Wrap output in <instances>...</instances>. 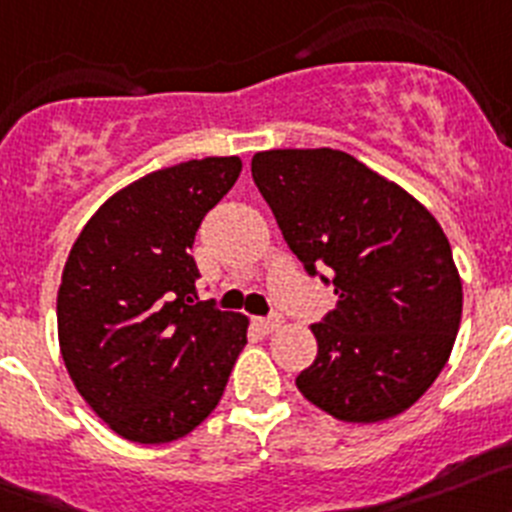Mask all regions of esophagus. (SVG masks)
<instances>
[{
    "label": "esophagus",
    "instance_id": "34e87169",
    "mask_svg": "<svg viewBox=\"0 0 512 512\" xmlns=\"http://www.w3.org/2000/svg\"><path fill=\"white\" fill-rule=\"evenodd\" d=\"M256 325H259L264 333H271V330H277L282 325V318L279 315H269V318H256Z\"/></svg>",
    "mask_w": 512,
    "mask_h": 512
}]
</instances>
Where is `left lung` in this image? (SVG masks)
Wrapping results in <instances>:
<instances>
[{
  "label": "left lung",
  "instance_id": "1",
  "mask_svg": "<svg viewBox=\"0 0 512 512\" xmlns=\"http://www.w3.org/2000/svg\"><path fill=\"white\" fill-rule=\"evenodd\" d=\"M251 174L287 246L338 297L312 325L318 356L297 390L346 423L408 410L441 374L461 320V279L436 217L333 148L256 153Z\"/></svg>",
  "mask_w": 512,
  "mask_h": 512
}]
</instances>
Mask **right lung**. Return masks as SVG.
Masks as SVG:
<instances>
[{"label":"right lung","instance_id":"add662e5","mask_svg":"<svg viewBox=\"0 0 512 512\" xmlns=\"http://www.w3.org/2000/svg\"><path fill=\"white\" fill-rule=\"evenodd\" d=\"M238 156L153 171L104 202L63 266L58 341L76 390L117 436L169 443L215 410L248 320L200 302L192 248Z\"/></svg>","mask_w":512,"mask_h":512}]
</instances>
